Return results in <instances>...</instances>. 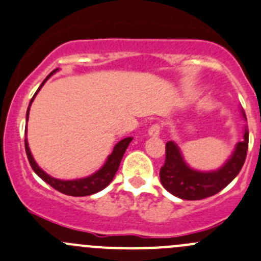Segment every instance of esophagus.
I'll list each match as a JSON object with an SVG mask.
<instances>
[{
	"instance_id": "obj_1",
	"label": "esophagus",
	"mask_w": 261,
	"mask_h": 261,
	"mask_svg": "<svg viewBox=\"0 0 261 261\" xmlns=\"http://www.w3.org/2000/svg\"><path fill=\"white\" fill-rule=\"evenodd\" d=\"M162 131V125L161 123H153V125L149 127L148 134L150 136H158Z\"/></svg>"
}]
</instances>
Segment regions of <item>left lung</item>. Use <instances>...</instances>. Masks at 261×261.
Here are the masks:
<instances>
[{"label": "left lung", "instance_id": "left-lung-1", "mask_svg": "<svg viewBox=\"0 0 261 261\" xmlns=\"http://www.w3.org/2000/svg\"><path fill=\"white\" fill-rule=\"evenodd\" d=\"M246 118L245 112H242ZM249 146V131L245 130L244 140L236 146L233 155L216 172H198L187 167L173 141L166 144V161L161 167L159 177L164 189L184 200H200L218 194L233 181L245 163Z\"/></svg>", "mask_w": 261, "mask_h": 261}]
</instances>
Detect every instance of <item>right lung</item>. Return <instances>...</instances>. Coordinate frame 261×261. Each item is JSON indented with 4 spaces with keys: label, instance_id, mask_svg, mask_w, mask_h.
Masks as SVG:
<instances>
[{
    "label": "right lung",
    "instance_id": "1",
    "mask_svg": "<svg viewBox=\"0 0 261 261\" xmlns=\"http://www.w3.org/2000/svg\"><path fill=\"white\" fill-rule=\"evenodd\" d=\"M53 72H50V74L45 77L44 82L40 84L39 89L43 87V84L45 83V80H47L48 77L53 74ZM38 90H37V93H38ZM37 93H35V94H37ZM35 94L33 95L30 103H32L33 99H34ZM28 116H29V108H28V111H27V121H28ZM131 140H133V138H125V139H122L121 141H118V143L116 144L115 148H113L112 154L108 156L106 164L99 169V171L95 172V173L92 174V176L85 177V178L74 179V181H62V179L53 178V177L48 176L45 172H43L42 169L38 167V164L35 163L34 159H33L32 153H30V150H29V146H28L27 139H25V151H27L28 161H29L33 171H34L35 173H37L38 176L43 179V181H45L48 185H50L53 189L57 190V191H60V192H62V194H65V195H70V196H88V195H92V194H95V192L100 191V190H103L105 187H107L108 185H110V182L112 181L113 177H115L116 172L118 171L121 159H122L123 154H125L126 149H127L128 144L131 143Z\"/></svg>",
    "mask_w": 261,
    "mask_h": 261
}]
</instances>
